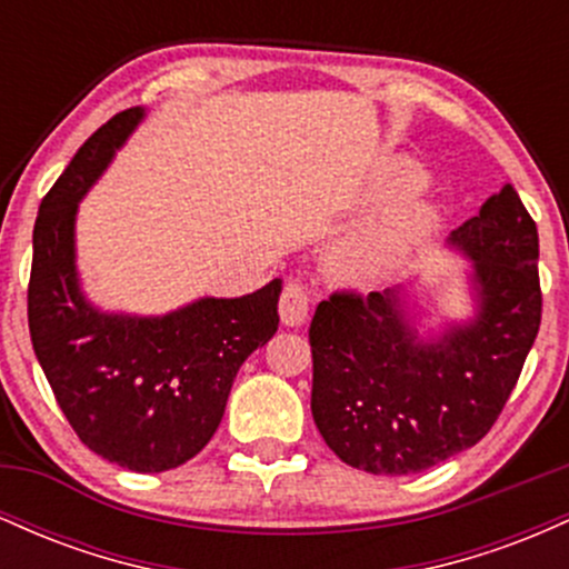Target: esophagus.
Listing matches in <instances>:
<instances>
[{
    "mask_svg": "<svg viewBox=\"0 0 569 569\" xmlns=\"http://www.w3.org/2000/svg\"><path fill=\"white\" fill-rule=\"evenodd\" d=\"M310 293L299 280H289L280 297V321L286 326H302L307 321V312H310Z\"/></svg>",
    "mask_w": 569,
    "mask_h": 569,
    "instance_id": "34e87169",
    "label": "esophagus"
}]
</instances>
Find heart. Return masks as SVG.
Here are the masks:
<instances>
[{
    "instance_id": "obj_1",
    "label": "heart",
    "mask_w": 569,
    "mask_h": 569,
    "mask_svg": "<svg viewBox=\"0 0 569 569\" xmlns=\"http://www.w3.org/2000/svg\"><path fill=\"white\" fill-rule=\"evenodd\" d=\"M428 173L415 160H398L369 187L363 206L382 208L331 248L329 272L339 283L371 289L407 270L411 259L439 230V208L430 200L411 198L426 187Z\"/></svg>"
}]
</instances>
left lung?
I'll use <instances>...</instances> for the list:
<instances>
[{
    "instance_id": "obj_1",
    "label": "left lung",
    "mask_w": 569,
    "mask_h": 569,
    "mask_svg": "<svg viewBox=\"0 0 569 569\" xmlns=\"http://www.w3.org/2000/svg\"><path fill=\"white\" fill-rule=\"evenodd\" d=\"M447 246L471 262L466 321L426 331L430 312L401 286L335 293L312 316V420L358 471L420 473L479 443L538 337V227L516 189L502 184Z\"/></svg>"
}]
</instances>
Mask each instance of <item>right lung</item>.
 <instances>
[{"instance_id": "add662e5", "label": "right lung", "mask_w": 569, "mask_h": 569, "mask_svg": "<svg viewBox=\"0 0 569 569\" xmlns=\"http://www.w3.org/2000/svg\"><path fill=\"white\" fill-rule=\"evenodd\" d=\"M120 112L82 143L34 224L29 331L37 361L82 443L136 473L179 468L217 433L234 375L278 331L276 278L246 297H200L166 316L109 312L77 270V211L143 120Z\"/></svg>"}]
</instances>
